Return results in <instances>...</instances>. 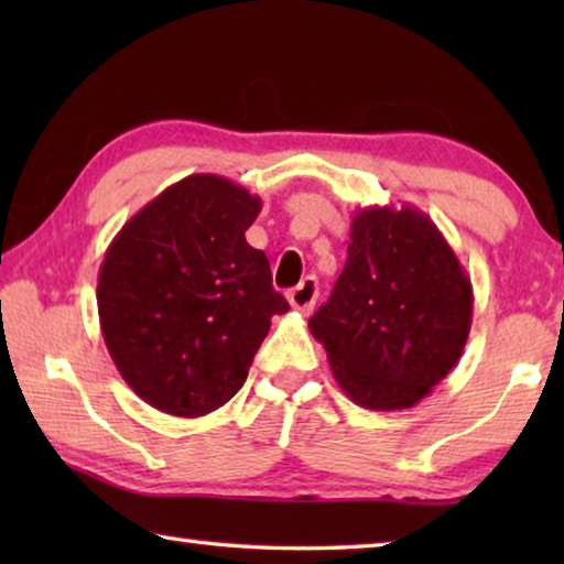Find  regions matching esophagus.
Wrapping results in <instances>:
<instances>
[{
	"label": "esophagus",
	"mask_w": 564,
	"mask_h": 564,
	"mask_svg": "<svg viewBox=\"0 0 564 564\" xmlns=\"http://www.w3.org/2000/svg\"><path fill=\"white\" fill-rule=\"evenodd\" d=\"M318 299V281L308 275V279H303L295 289L289 291V303L291 308L301 311V313H311L313 305H316Z\"/></svg>",
	"instance_id": "34e87169"
}]
</instances>
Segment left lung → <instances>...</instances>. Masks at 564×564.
<instances>
[{
	"instance_id": "8db88e82",
	"label": "left lung",
	"mask_w": 564,
	"mask_h": 564,
	"mask_svg": "<svg viewBox=\"0 0 564 564\" xmlns=\"http://www.w3.org/2000/svg\"><path fill=\"white\" fill-rule=\"evenodd\" d=\"M470 323V275L431 216L403 204L356 212L346 265L308 328L352 403L403 410L457 366Z\"/></svg>"
}]
</instances>
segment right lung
Segmentation results:
<instances>
[{
	"label": "right lung",
	"instance_id": "add662e5",
	"mask_svg": "<svg viewBox=\"0 0 564 564\" xmlns=\"http://www.w3.org/2000/svg\"><path fill=\"white\" fill-rule=\"evenodd\" d=\"M261 198L194 174L149 202L113 236L99 269L104 343L151 408L198 417L246 383L271 318L289 311L265 253L246 231Z\"/></svg>",
	"mask_w": 564,
	"mask_h": 564
}]
</instances>
